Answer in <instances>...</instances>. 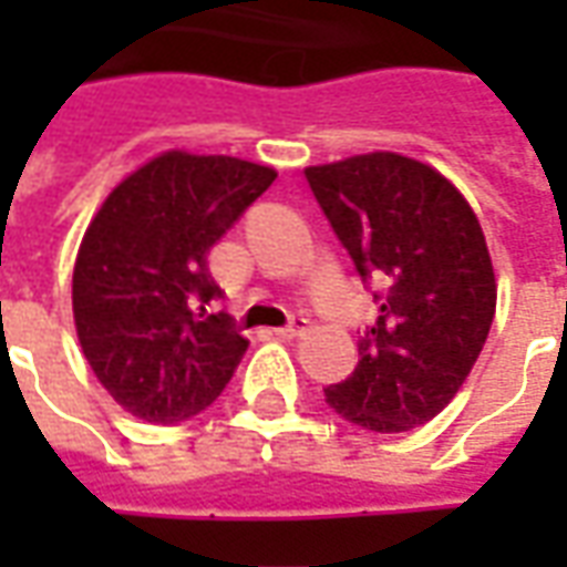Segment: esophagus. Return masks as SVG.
I'll use <instances>...</instances> for the list:
<instances>
[{"instance_id": "1", "label": "esophagus", "mask_w": 567, "mask_h": 567, "mask_svg": "<svg viewBox=\"0 0 567 567\" xmlns=\"http://www.w3.org/2000/svg\"><path fill=\"white\" fill-rule=\"evenodd\" d=\"M309 328V319H303V316H291L288 319V324H282V328H276V337H285V340H295V337H300V333L307 331Z\"/></svg>"}]
</instances>
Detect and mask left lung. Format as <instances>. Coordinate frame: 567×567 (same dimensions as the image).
Instances as JSON below:
<instances>
[{
    "instance_id": "obj_1",
    "label": "left lung",
    "mask_w": 567,
    "mask_h": 567,
    "mask_svg": "<svg viewBox=\"0 0 567 567\" xmlns=\"http://www.w3.org/2000/svg\"><path fill=\"white\" fill-rule=\"evenodd\" d=\"M303 175L380 303L355 373L328 385L324 401L373 434L425 425L462 389L495 319V272L474 209L431 166L389 151Z\"/></svg>"
}]
</instances>
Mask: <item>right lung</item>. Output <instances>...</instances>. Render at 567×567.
<instances>
[{
	"instance_id": "add662e5",
	"label": "right lung",
	"mask_w": 567,
	"mask_h": 567,
	"mask_svg": "<svg viewBox=\"0 0 567 567\" xmlns=\"http://www.w3.org/2000/svg\"><path fill=\"white\" fill-rule=\"evenodd\" d=\"M276 182L221 154L166 151L109 194L81 239L72 312L87 364L133 416L175 425L224 392L246 355L209 251Z\"/></svg>"
}]
</instances>
